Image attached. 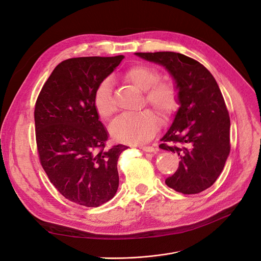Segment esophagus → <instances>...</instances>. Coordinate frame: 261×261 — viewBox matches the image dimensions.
Returning a JSON list of instances; mask_svg holds the SVG:
<instances>
[{"label":"esophagus","mask_w":261,"mask_h":261,"mask_svg":"<svg viewBox=\"0 0 261 261\" xmlns=\"http://www.w3.org/2000/svg\"><path fill=\"white\" fill-rule=\"evenodd\" d=\"M139 148L145 152H154L155 151V149L152 146H140Z\"/></svg>","instance_id":"34e87169"}]
</instances>
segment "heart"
I'll use <instances>...</instances> for the list:
<instances>
[{"label": "heart", "instance_id": "obj_1", "mask_svg": "<svg viewBox=\"0 0 261 261\" xmlns=\"http://www.w3.org/2000/svg\"><path fill=\"white\" fill-rule=\"evenodd\" d=\"M126 80L145 92V101L162 116L168 117L179 106V90L169 79L159 80L161 75L156 68L146 64L130 66L123 74ZM96 113L109 119L115 113L111 84L108 79L101 81L93 96ZM159 127V117L150 110L119 116L111 126V134L119 142L139 145L153 138Z\"/></svg>", "mask_w": 261, "mask_h": 261}]
</instances>
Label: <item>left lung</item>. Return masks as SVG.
<instances>
[{"label": "left lung", "instance_id": "left-lung-1", "mask_svg": "<svg viewBox=\"0 0 261 261\" xmlns=\"http://www.w3.org/2000/svg\"><path fill=\"white\" fill-rule=\"evenodd\" d=\"M135 55L165 66L179 90L180 108L160 148L181 161L165 183L177 193L199 194L216 182L230 150V121L221 91L206 67L183 54Z\"/></svg>", "mask_w": 261, "mask_h": 261}]
</instances>
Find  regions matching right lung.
<instances>
[{
  "label": "right lung",
  "instance_id": "obj_1",
  "mask_svg": "<svg viewBox=\"0 0 261 261\" xmlns=\"http://www.w3.org/2000/svg\"><path fill=\"white\" fill-rule=\"evenodd\" d=\"M123 59L78 57L59 63L35 106L40 163L67 200L97 207L117 191V161L125 145L106 149L108 131L93 105L94 92Z\"/></svg>",
  "mask_w": 261,
  "mask_h": 261
}]
</instances>
